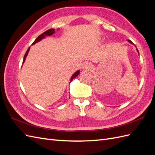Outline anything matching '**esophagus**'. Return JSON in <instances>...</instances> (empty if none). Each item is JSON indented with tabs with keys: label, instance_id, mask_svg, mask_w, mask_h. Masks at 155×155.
I'll return each mask as SVG.
<instances>
[{
	"label": "esophagus",
	"instance_id": "34e87169",
	"mask_svg": "<svg viewBox=\"0 0 155 155\" xmlns=\"http://www.w3.org/2000/svg\"><path fill=\"white\" fill-rule=\"evenodd\" d=\"M81 68L84 70H89L92 68V64L88 61H86L83 63Z\"/></svg>",
	"mask_w": 155,
	"mask_h": 155
}]
</instances>
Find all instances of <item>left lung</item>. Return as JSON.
Segmentation results:
<instances>
[{
	"mask_svg": "<svg viewBox=\"0 0 155 155\" xmlns=\"http://www.w3.org/2000/svg\"><path fill=\"white\" fill-rule=\"evenodd\" d=\"M127 41H128V42H129V43H130V44H133V45H134V44H133V42H132V41H130V40H127ZM137 51H138V53L139 54V51H138V49H137Z\"/></svg>",
	"mask_w": 155,
	"mask_h": 155,
	"instance_id": "left-lung-1",
	"label": "left lung"
}]
</instances>
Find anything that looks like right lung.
I'll use <instances>...</instances> for the list:
<instances>
[{
  "instance_id": "obj_1",
  "label": "right lung",
  "mask_w": 155,
  "mask_h": 155,
  "mask_svg": "<svg viewBox=\"0 0 155 155\" xmlns=\"http://www.w3.org/2000/svg\"><path fill=\"white\" fill-rule=\"evenodd\" d=\"M54 33H55V29H50V30H47V31H45V32L43 33V34H41L38 37H37V38L34 41V43H32V45H35V43H38V42L41 41L42 39H45L46 37H47V36H51V35H53V34H54ZM30 47H29L28 48V50H27V51H26V54H25V56H24V59H23L22 63H24L25 61V59H26V57H27L28 54V51H29V50H30ZM79 72H80V71H79V70H77V71L72 75L71 78H70V82H71V81L73 80V79H74L75 78H76V77L78 76V75L79 74Z\"/></svg>"
}]
</instances>
